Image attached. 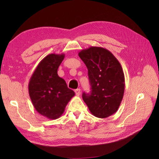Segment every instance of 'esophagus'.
<instances>
[{
	"label": "esophagus",
	"instance_id": "obj_1",
	"mask_svg": "<svg viewBox=\"0 0 159 159\" xmlns=\"http://www.w3.org/2000/svg\"><path fill=\"white\" fill-rule=\"evenodd\" d=\"M75 93L77 96H79L80 95V89H75Z\"/></svg>",
	"mask_w": 159,
	"mask_h": 159
}]
</instances>
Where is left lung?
I'll return each mask as SVG.
<instances>
[{"label":"left lung","instance_id":"8db88e82","mask_svg":"<svg viewBox=\"0 0 159 159\" xmlns=\"http://www.w3.org/2000/svg\"><path fill=\"white\" fill-rule=\"evenodd\" d=\"M78 55L88 70L90 94L82 98L91 113L98 118H107L118 110L123 98L125 76L118 60L102 47L91 46Z\"/></svg>","mask_w":159,"mask_h":159}]
</instances>
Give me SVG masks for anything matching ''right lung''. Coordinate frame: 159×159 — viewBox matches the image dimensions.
<instances>
[{
    "instance_id": "1",
    "label": "right lung",
    "mask_w": 159,
    "mask_h": 159,
    "mask_svg": "<svg viewBox=\"0 0 159 159\" xmlns=\"http://www.w3.org/2000/svg\"><path fill=\"white\" fill-rule=\"evenodd\" d=\"M64 57V54L46 56L37 66L28 84L34 107L37 112L50 119L59 118L75 95L65 80L57 75V69Z\"/></svg>"
}]
</instances>
